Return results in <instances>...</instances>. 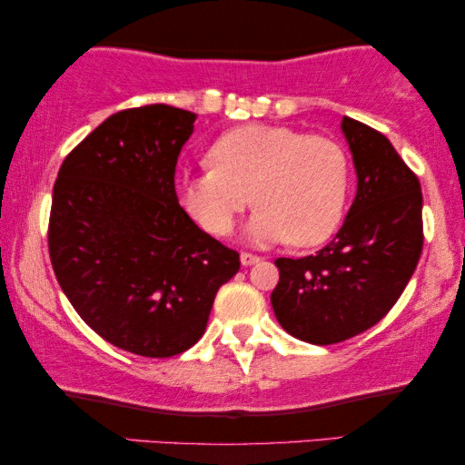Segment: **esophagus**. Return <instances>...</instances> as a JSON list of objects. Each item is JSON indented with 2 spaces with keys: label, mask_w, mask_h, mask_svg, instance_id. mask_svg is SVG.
Instances as JSON below:
<instances>
[{
  "label": "esophagus",
  "mask_w": 465,
  "mask_h": 465,
  "mask_svg": "<svg viewBox=\"0 0 465 465\" xmlns=\"http://www.w3.org/2000/svg\"><path fill=\"white\" fill-rule=\"evenodd\" d=\"M260 262V256H256V253H250V252H241V264L243 266H252Z\"/></svg>",
  "instance_id": "1"
}]
</instances>
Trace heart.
<instances>
[{
	"mask_svg": "<svg viewBox=\"0 0 465 465\" xmlns=\"http://www.w3.org/2000/svg\"><path fill=\"white\" fill-rule=\"evenodd\" d=\"M212 167L180 180V203L213 237L252 203L250 234L313 247L332 237L349 199V158L334 139L277 124H243L209 148Z\"/></svg>",
	"mask_w": 465,
	"mask_h": 465,
	"instance_id": "obj_1",
	"label": "heart"
}]
</instances>
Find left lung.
Instances as JSON below:
<instances>
[{"mask_svg":"<svg viewBox=\"0 0 465 465\" xmlns=\"http://www.w3.org/2000/svg\"><path fill=\"white\" fill-rule=\"evenodd\" d=\"M358 173L345 224L315 256L277 258L271 294L285 332L334 345L379 323L402 296L423 250L421 183L383 133L342 118Z\"/></svg>","mask_w":465,"mask_h":465,"instance_id":"left-lung-1","label":"left lung"}]
</instances>
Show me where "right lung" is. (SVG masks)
I'll return each instance as SVG.
<instances>
[{"mask_svg": "<svg viewBox=\"0 0 465 465\" xmlns=\"http://www.w3.org/2000/svg\"><path fill=\"white\" fill-rule=\"evenodd\" d=\"M196 114L164 104L114 114L63 161L48 252L56 282L88 328L143 358L201 339L239 253L177 203V156Z\"/></svg>", "mask_w": 465, "mask_h": 465, "instance_id": "add662e5", "label": "right lung"}]
</instances>
